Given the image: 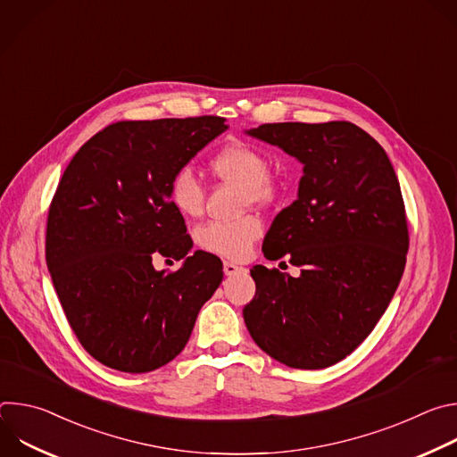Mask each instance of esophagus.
Returning a JSON list of instances; mask_svg holds the SVG:
<instances>
[{
	"label": "esophagus",
	"mask_w": 457,
	"mask_h": 457,
	"mask_svg": "<svg viewBox=\"0 0 457 457\" xmlns=\"http://www.w3.org/2000/svg\"><path fill=\"white\" fill-rule=\"evenodd\" d=\"M244 268L242 266H238V264H235V262H224V273L228 275V277H231V275H237L238 271H242Z\"/></svg>",
	"instance_id": "esophagus-1"
}]
</instances>
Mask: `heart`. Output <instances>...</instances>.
<instances>
[{
	"label": "heart",
	"instance_id": "1",
	"mask_svg": "<svg viewBox=\"0 0 457 457\" xmlns=\"http://www.w3.org/2000/svg\"><path fill=\"white\" fill-rule=\"evenodd\" d=\"M210 168L215 177L242 184L247 204L262 206L273 203L282 191L278 175L270 171L268 155L260 148L242 141L220 148L212 157ZM168 197L177 212L186 217H195L204 208V186L191 168L184 166L171 175L168 182ZM262 220L254 215H245L229 222H208L199 229L197 238L201 247L210 253L242 260L251 253L253 244L262 235Z\"/></svg>",
	"mask_w": 457,
	"mask_h": 457
}]
</instances>
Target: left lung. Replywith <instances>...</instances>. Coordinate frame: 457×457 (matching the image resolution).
Segmentation results:
<instances>
[{"label":"left lung","instance_id":"obj_1","mask_svg":"<svg viewBox=\"0 0 457 457\" xmlns=\"http://www.w3.org/2000/svg\"><path fill=\"white\" fill-rule=\"evenodd\" d=\"M247 134L296 157L303 175L262 244L266 258L287 256L300 277L254 266L244 321L277 361L331 367L370 335L402 280L409 228L398 177L349 120L273 122Z\"/></svg>","mask_w":457,"mask_h":457}]
</instances>
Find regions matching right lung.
I'll use <instances>...</instances> for the list:
<instances>
[{
	"label": "right lung",
	"instance_id": "1",
	"mask_svg": "<svg viewBox=\"0 0 457 457\" xmlns=\"http://www.w3.org/2000/svg\"><path fill=\"white\" fill-rule=\"evenodd\" d=\"M226 119L119 120L64 170L46 219V266L74 335L103 365L141 374L187 344L222 282L220 258L195 251L168 197L171 175L226 129ZM161 253L185 259L155 272Z\"/></svg>",
	"mask_w": 457,
	"mask_h": 457
}]
</instances>
